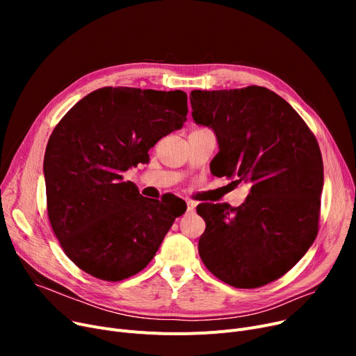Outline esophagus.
I'll return each mask as SVG.
<instances>
[{"mask_svg": "<svg viewBox=\"0 0 356 356\" xmlns=\"http://www.w3.org/2000/svg\"><path fill=\"white\" fill-rule=\"evenodd\" d=\"M186 204H188V211H186V213H193V211H195V202L186 200Z\"/></svg>", "mask_w": 356, "mask_h": 356, "instance_id": "obj_1", "label": "esophagus"}]
</instances>
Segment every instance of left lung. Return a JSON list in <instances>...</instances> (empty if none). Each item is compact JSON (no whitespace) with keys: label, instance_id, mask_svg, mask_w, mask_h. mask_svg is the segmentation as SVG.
Instances as JSON below:
<instances>
[{"label":"left lung","instance_id":"left-lung-1","mask_svg":"<svg viewBox=\"0 0 356 356\" xmlns=\"http://www.w3.org/2000/svg\"><path fill=\"white\" fill-rule=\"evenodd\" d=\"M192 117L213 129L215 176L250 184L238 208L200 203L199 255L223 283L255 289L284 275L317 235L323 189L319 144L293 106L263 86L192 90Z\"/></svg>","mask_w":356,"mask_h":356}]
</instances>
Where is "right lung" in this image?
Segmentation results:
<instances>
[{
    "label": "right lung",
    "instance_id": "right-lung-1",
    "mask_svg": "<svg viewBox=\"0 0 356 356\" xmlns=\"http://www.w3.org/2000/svg\"><path fill=\"white\" fill-rule=\"evenodd\" d=\"M186 115L183 90L101 88L53 129L43 164L49 220L85 273L106 282L140 273L184 213L186 203L143 197L122 173L147 163L148 149L180 129Z\"/></svg>",
    "mask_w": 356,
    "mask_h": 356
}]
</instances>
